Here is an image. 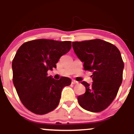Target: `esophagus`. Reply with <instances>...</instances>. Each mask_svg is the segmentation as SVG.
I'll return each instance as SVG.
<instances>
[{
    "mask_svg": "<svg viewBox=\"0 0 134 134\" xmlns=\"http://www.w3.org/2000/svg\"><path fill=\"white\" fill-rule=\"evenodd\" d=\"M78 83H79V82H78L77 81H76V80H72V82H71V84H77Z\"/></svg>",
    "mask_w": 134,
    "mask_h": 134,
    "instance_id": "esophagus-1",
    "label": "esophagus"
}]
</instances>
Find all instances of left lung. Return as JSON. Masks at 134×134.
<instances>
[{
	"instance_id": "obj_1",
	"label": "left lung",
	"mask_w": 134,
	"mask_h": 134,
	"mask_svg": "<svg viewBox=\"0 0 134 134\" xmlns=\"http://www.w3.org/2000/svg\"><path fill=\"white\" fill-rule=\"evenodd\" d=\"M72 48L84 69L93 72L92 85L82 82L86 92L78 96V102L86 111H103L115 98L122 82L124 65L120 51L101 39L73 42Z\"/></svg>"
}]
</instances>
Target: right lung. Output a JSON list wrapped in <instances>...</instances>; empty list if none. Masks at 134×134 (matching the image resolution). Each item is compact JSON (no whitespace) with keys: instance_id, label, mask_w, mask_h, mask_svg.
Returning <instances> with one entry per match:
<instances>
[{"instance_id":"1","label":"right lung","mask_w":134,"mask_h":134,"mask_svg":"<svg viewBox=\"0 0 134 134\" xmlns=\"http://www.w3.org/2000/svg\"><path fill=\"white\" fill-rule=\"evenodd\" d=\"M71 48V41L37 39L23 43L12 62L13 83L23 105L37 115L53 111L59 103L62 91L69 86L68 77L55 80L47 71L56 68L59 58Z\"/></svg>"}]
</instances>
